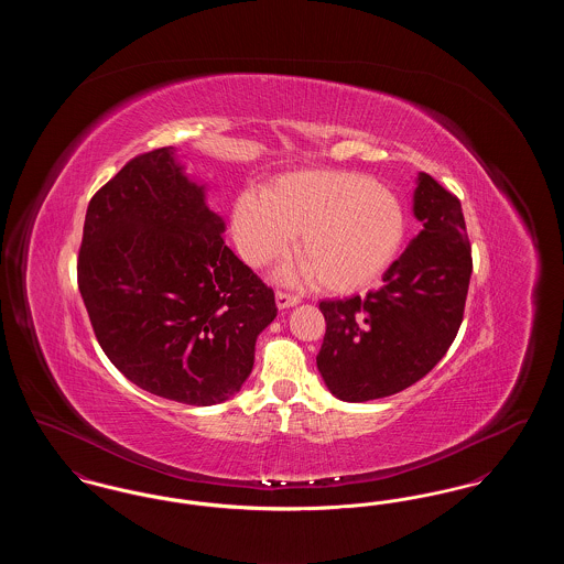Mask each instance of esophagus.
Wrapping results in <instances>:
<instances>
[{
    "instance_id": "34e87169",
    "label": "esophagus",
    "mask_w": 564,
    "mask_h": 564,
    "mask_svg": "<svg viewBox=\"0 0 564 564\" xmlns=\"http://www.w3.org/2000/svg\"><path fill=\"white\" fill-rule=\"evenodd\" d=\"M276 306L283 311V308H292V306H295L297 302H300V297L294 294H288V292H276Z\"/></svg>"
}]
</instances>
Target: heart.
<instances>
[{
    "instance_id": "heart-1",
    "label": "heart",
    "mask_w": 564,
    "mask_h": 564,
    "mask_svg": "<svg viewBox=\"0 0 564 564\" xmlns=\"http://www.w3.org/2000/svg\"><path fill=\"white\" fill-rule=\"evenodd\" d=\"M230 226L249 267L283 258L295 237V258L311 281L323 292L349 294L391 267L405 221L398 196L378 182L347 171H297L262 196L241 194Z\"/></svg>"
}]
</instances>
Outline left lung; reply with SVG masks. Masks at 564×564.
<instances>
[{"label": "left lung", "mask_w": 564, "mask_h": 564, "mask_svg": "<svg viewBox=\"0 0 564 564\" xmlns=\"http://www.w3.org/2000/svg\"><path fill=\"white\" fill-rule=\"evenodd\" d=\"M414 217L423 230L366 295L325 300L317 368L332 395L370 402L400 393L430 375L463 322L471 245L460 200L419 173Z\"/></svg>", "instance_id": "obj_1"}]
</instances>
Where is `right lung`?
<instances>
[{
    "label": "right lung",
    "mask_w": 564,
    "mask_h": 564,
    "mask_svg": "<svg viewBox=\"0 0 564 564\" xmlns=\"http://www.w3.org/2000/svg\"><path fill=\"white\" fill-rule=\"evenodd\" d=\"M224 230L173 148L134 156L88 203L82 300L109 361L148 393L214 405L251 375L274 292Z\"/></svg>",
    "instance_id": "1"
}]
</instances>
